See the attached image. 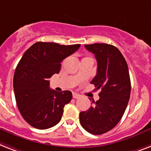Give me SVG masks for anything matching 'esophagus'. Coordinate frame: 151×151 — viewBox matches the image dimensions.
<instances>
[{
    "instance_id": "1",
    "label": "esophagus",
    "mask_w": 151,
    "mask_h": 151,
    "mask_svg": "<svg viewBox=\"0 0 151 151\" xmlns=\"http://www.w3.org/2000/svg\"><path fill=\"white\" fill-rule=\"evenodd\" d=\"M72 97H73V98L74 99H78V98H79V97H80V96H79V94H77V93H73V94H72Z\"/></svg>"
}]
</instances>
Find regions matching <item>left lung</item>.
Returning a JSON list of instances; mask_svg holds the SVG:
<instances>
[{"label": "left lung", "instance_id": "obj_1", "mask_svg": "<svg viewBox=\"0 0 151 151\" xmlns=\"http://www.w3.org/2000/svg\"><path fill=\"white\" fill-rule=\"evenodd\" d=\"M95 55L97 72L91 83L101 89L94 106L79 113V122L86 131L93 135L108 132L123 116L131 92L129 72L125 58L114 46L107 43L85 45Z\"/></svg>", "mask_w": 151, "mask_h": 151}]
</instances>
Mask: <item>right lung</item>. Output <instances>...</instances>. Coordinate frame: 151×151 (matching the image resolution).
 Returning <instances> with one entry per match:
<instances>
[{
  "instance_id": "right-lung-1",
  "label": "right lung",
  "mask_w": 151,
  "mask_h": 151,
  "mask_svg": "<svg viewBox=\"0 0 151 151\" xmlns=\"http://www.w3.org/2000/svg\"><path fill=\"white\" fill-rule=\"evenodd\" d=\"M80 46L37 42L22 57L14 72L13 86L19 111L32 127L47 129L61 121L64 107L72 100V92L51 90L48 79L58 74L61 61Z\"/></svg>"
}]
</instances>
